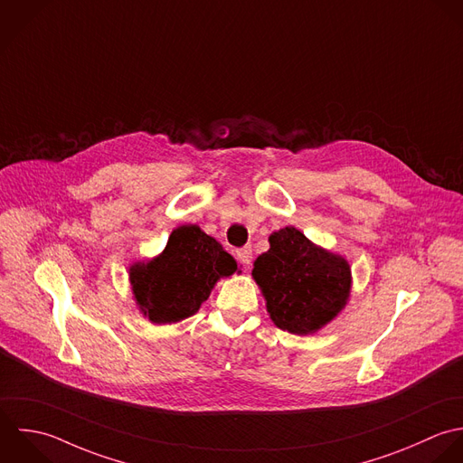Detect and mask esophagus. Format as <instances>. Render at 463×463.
<instances>
[{
    "instance_id": "esophagus-1",
    "label": "esophagus",
    "mask_w": 463,
    "mask_h": 463,
    "mask_svg": "<svg viewBox=\"0 0 463 463\" xmlns=\"http://www.w3.org/2000/svg\"><path fill=\"white\" fill-rule=\"evenodd\" d=\"M237 259L244 264V266H248L250 262H251V259H253V251H251V246H244V248H241V250H237Z\"/></svg>"
}]
</instances>
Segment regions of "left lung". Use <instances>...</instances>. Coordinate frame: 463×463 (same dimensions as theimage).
<instances>
[{
	"instance_id": "left-lung-1",
	"label": "left lung",
	"mask_w": 463,
	"mask_h": 463,
	"mask_svg": "<svg viewBox=\"0 0 463 463\" xmlns=\"http://www.w3.org/2000/svg\"><path fill=\"white\" fill-rule=\"evenodd\" d=\"M273 323L297 335L319 330L346 306L348 262L316 244L295 226L269 235V250L251 271Z\"/></svg>"
}]
</instances>
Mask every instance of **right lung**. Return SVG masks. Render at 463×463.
Returning <instances> with one entry per match:
<instances>
[{
  "label": "right lung",
  "mask_w": 463,
  "mask_h": 463,
  "mask_svg": "<svg viewBox=\"0 0 463 463\" xmlns=\"http://www.w3.org/2000/svg\"><path fill=\"white\" fill-rule=\"evenodd\" d=\"M235 259L195 224L175 228L165 250L129 269L133 295L153 323H175L195 314L219 279L232 277Z\"/></svg>",
  "instance_id": "obj_1"
}]
</instances>
